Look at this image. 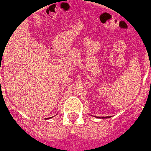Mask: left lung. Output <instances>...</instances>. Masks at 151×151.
I'll return each mask as SVG.
<instances>
[{
	"label": "left lung",
	"mask_w": 151,
	"mask_h": 151,
	"mask_svg": "<svg viewBox=\"0 0 151 151\" xmlns=\"http://www.w3.org/2000/svg\"><path fill=\"white\" fill-rule=\"evenodd\" d=\"M101 118H107V116H104V117H101Z\"/></svg>",
	"instance_id": "8db88e82"
}]
</instances>
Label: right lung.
<instances>
[{"mask_svg": "<svg viewBox=\"0 0 151 151\" xmlns=\"http://www.w3.org/2000/svg\"><path fill=\"white\" fill-rule=\"evenodd\" d=\"M49 118H51V117H49Z\"/></svg>", "mask_w": 151, "mask_h": 151, "instance_id": "1", "label": "right lung"}]
</instances>
